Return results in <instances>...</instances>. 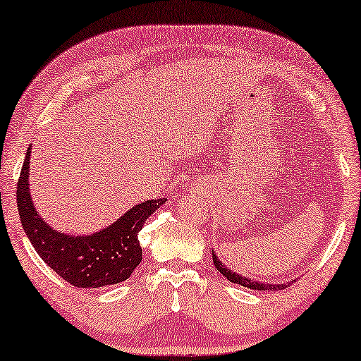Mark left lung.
I'll list each match as a JSON object with an SVG mask.
<instances>
[{"label":"left lung","instance_id":"left-lung-1","mask_svg":"<svg viewBox=\"0 0 361 361\" xmlns=\"http://www.w3.org/2000/svg\"><path fill=\"white\" fill-rule=\"evenodd\" d=\"M212 262H214V267L217 268V271H219L221 275H224L231 283L240 284V286H245V288H250V289H258V291H278V289H283V288H286L288 284H291V281H288V283H284V284L262 283V281L250 280V278H247V276H243V275H238V273L232 271L231 268H227L224 263H222L219 258H217L216 252H212Z\"/></svg>","mask_w":361,"mask_h":361}]
</instances>
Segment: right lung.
<instances>
[{
    "instance_id": "1",
    "label": "right lung",
    "mask_w": 361,
    "mask_h": 361,
    "mask_svg": "<svg viewBox=\"0 0 361 361\" xmlns=\"http://www.w3.org/2000/svg\"><path fill=\"white\" fill-rule=\"evenodd\" d=\"M29 166L30 147L19 175L16 196L24 232L39 257L77 288H101L128 280L142 260V226L166 202L165 197L130 207L118 221L91 235H70L55 231L35 211L29 190Z\"/></svg>"
}]
</instances>
